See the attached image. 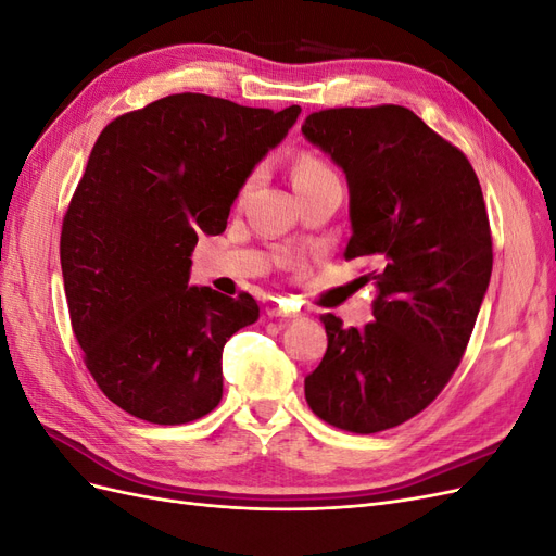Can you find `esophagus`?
<instances>
[{"label":"esophagus","instance_id":"obj_1","mask_svg":"<svg viewBox=\"0 0 556 556\" xmlns=\"http://www.w3.org/2000/svg\"><path fill=\"white\" fill-rule=\"evenodd\" d=\"M268 317L292 319V317H299V313H296V311H292V308H280V306H274V308H268Z\"/></svg>","mask_w":556,"mask_h":556}]
</instances>
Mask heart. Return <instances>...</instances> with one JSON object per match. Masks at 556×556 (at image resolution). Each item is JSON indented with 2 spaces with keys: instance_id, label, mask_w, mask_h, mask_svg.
<instances>
[{
  "instance_id": "obj_1",
  "label": "heart",
  "mask_w": 556,
  "mask_h": 556,
  "mask_svg": "<svg viewBox=\"0 0 556 556\" xmlns=\"http://www.w3.org/2000/svg\"><path fill=\"white\" fill-rule=\"evenodd\" d=\"M331 176H336V174L331 172V166H329L325 160H319L315 153H299L296 160H294V164H292L294 188H301V185H308V182L323 180V178H331ZM252 180H255V174L245 178L241 192L250 190Z\"/></svg>"
}]
</instances>
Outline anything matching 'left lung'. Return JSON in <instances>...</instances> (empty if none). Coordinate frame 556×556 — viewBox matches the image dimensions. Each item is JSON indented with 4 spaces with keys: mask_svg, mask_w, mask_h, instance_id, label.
I'll return each instance as SVG.
<instances>
[{
    "mask_svg": "<svg viewBox=\"0 0 556 556\" xmlns=\"http://www.w3.org/2000/svg\"><path fill=\"white\" fill-rule=\"evenodd\" d=\"M301 131L345 172L343 257L371 260L359 280L378 285L362 331L323 315L306 401L331 427L378 433L422 413L459 366L492 276L490 215L468 157L406 106L315 111Z\"/></svg>",
    "mask_w": 556,
    "mask_h": 556,
    "instance_id": "obj_1",
    "label": "left lung"
}]
</instances>
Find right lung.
I'll list each match as a JSON object with an SVG mask.
<instances>
[{
	"label": "right lung",
	"instance_id": "obj_1",
	"mask_svg": "<svg viewBox=\"0 0 556 556\" xmlns=\"http://www.w3.org/2000/svg\"><path fill=\"white\" fill-rule=\"evenodd\" d=\"M301 109H250L182 92L117 115L92 148L62 220L72 329L97 387L125 413L185 425L223 399V348L260 317L190 288L199 233H223L255 164Z\"/></svg>",
	"mask_w": 556,
	"mask_h": 556
}]
</instances>
